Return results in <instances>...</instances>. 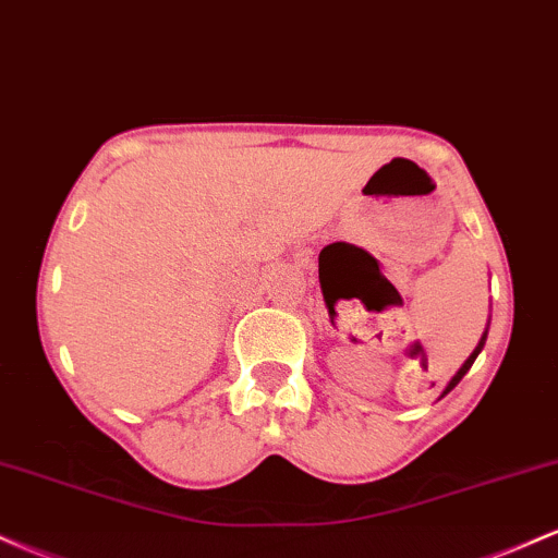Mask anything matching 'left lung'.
I'll return each instance as SVG.
<instances>
[{
  "label": "left lung",
  "mask_w": 558,
  "mask_h": 558,
  "mask_svg": "<svg viewBox=\"0 0 558 558\" xmlns=\"http://www.w3.org/2000/svg\"><path fill=\"white\" fill-rule=\"evenodd\" d=\"M485 338H488V328H485V332H483V338H480V343L475 345V351H472V354H470V356H466V362L462 364V367H459V373H457V375H453V377H451V380H448V386H446V390H444V396L448 393V390H453V388H457V386H459V380H462V377H464L466 373H470V367H472V364H475V360H477V354H480V351H483V345H485Z\"/></svg>",
  "instance_id": "obj_1"
}]
</instances>
